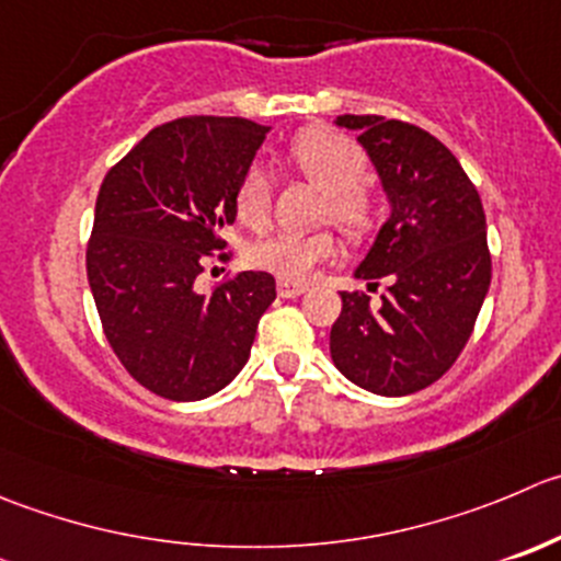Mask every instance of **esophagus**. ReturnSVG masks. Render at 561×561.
<instances>
[{"label": "esophagus", "instance_id": "obj_1", "mask_svg": "<svg viewBox=\"0 0 561 561\" xmlns=\"http://www.w3.org/2000/svg\"><path fill=\"white\" fill-rule=\"evenodd\" d=\"M276 290H279L282 298H298V296H301V293H307V285H304V282L279 279V285H276Z\"/></svg>", "mask_w": 561, "mask_h": 561}]
</instances>
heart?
I'll use <instances>...</instances> for the list:
<instances>
[{
    "instance_id": "obj_1",
    "label": "heart",
    "mask_w": 561,
    "mask_h": 561,
    "mask_svg": "<svg viewBox=\"0 0 561 561\" xmlns=\"http://www.w3.org/2000/svg\"><path fill=\"white\" fill-rule=\"evenodd\" d=\"M287 161L312 186L323 192L320 216H329L351 238H364L378 225V197L364 183L367 156L347 136L329 128H309L298 134L287 148ZM274 183L265 167L252 164L238 181L232 205L236 216L249 230H263L271 219ZM336 241L331 230L276 232L249 249V263L287 282H304L329 257Z\"/></svg>"
}]
</instances>
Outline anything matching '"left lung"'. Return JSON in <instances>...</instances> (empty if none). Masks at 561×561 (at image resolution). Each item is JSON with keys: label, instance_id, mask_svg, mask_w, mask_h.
<instances>
[{"label": "left lung", "instance_id": "8db88e82", "mask_svg": "<svg viewBox=\"0 0 561 561\" xmlns=\"http://www.w3.org/2000/svg\"><path fill=\"white\" fill-rule=\"evenodd\" d=\"M358 130L391 205L356 268L367 290L389 282L380 307L342 293L331 358L362 389L402 397L442 378L474 331L491 287L485 210L460 161L436 136L402 119L342 114Z\"/></svg>", "mask_w": 561, "mask_h": 561}]
</instances>
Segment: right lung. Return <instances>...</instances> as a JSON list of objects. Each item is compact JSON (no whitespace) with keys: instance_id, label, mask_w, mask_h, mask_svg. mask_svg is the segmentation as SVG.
I'll return each mask as SVG.
<instances>
[{"instance_id":"obj_1","label":"right lung","mask_w":561,"mask_h":561,"mask_svg":"<svg viewBox=\"0 0 561 561\" xmlns=\"http://www.w3.org/2000/svg\"><path fill=\"white\" fill-rule=\"evenodd\" d=\"M268 125L181 117L106 172L87 243L103 334L130 378L175 402L225 389L249 362L274 276L243 271L203 296L205 257L227 247L238 181ZM227 260V254H219Z\"/></svg>"}]
</instances>
